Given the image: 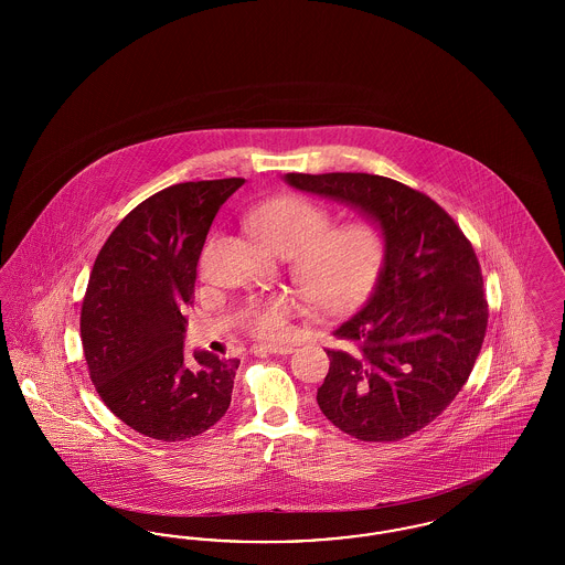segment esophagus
I'll list each match as a JSON object with an SVG mask.
<instances>
[{
	"label": "esophagus",
	"instance_id": "1",
	"mask_svg": "<svg viewBox=\"0 0 565 565\" xmlns=\"http://www.w3.org/2000/svg\"><path fill=\"white\" fill-rule=\"evenodd\" d=\"M290 351H292L290 345H256L254 348V353H281V355H286Z\"/></svg>",
	"mask_w": 565,
	"mask_h": 565
}]
</instances>
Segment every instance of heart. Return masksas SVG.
<instances>
[{"mask_svg":"<svg viewBox=\"0 0 565 565\" xmlns=\"http://www.w3.org/2000/svg\"><path fill=\"white\" fill-rule=\"evenodd\" d=\"M330 215L318 203L286 194L249 215V231L275 254L296 256L295 279L323 309H343L366 292L379 260V235L369 222L324 231ZM298 311L295 298L273 296L249 311V330L265 341H284Z\"/></svg>","mask_w":565,"mask_h":565,"instance_id":"heart-1","label":"heart"}]
</instances>
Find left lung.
Returning a JSON list of instances; mask_svg holds the SVG:
<instances>
[{"label": "left lung", "instance_id": "8db88e82", "mask_svg": "<svg viewBox=\"0 0 565 565\" xmlns=\"http://www.w3.org/2000/svg\"><path fill=\"white\" fill-rule=\"evenodd\" d=\"M286 184L366 215L383 239L375 286L332 334L318 404L366 443L401 440L434 422L472 373L487 330L477 254L424 192L371 173H286Z\"/></svg>", "mask_w": 565, "mask_h": 565}]
</instances>
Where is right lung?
I'll return each instance as SVG.
<instances>
[{
	"mask_svg": "<svg viewBox=\"0 0 565 565\" xmlns=\"http://www.w3.org/2000/svg\"><path fill=\"white\" fill-rule=\"evenodd\" d=\"M243 178L184 182L139 203L97 254L82 300L90 381L129 428L180 443L210 430L231 404L237 358L184 351L196 263L210 226Z\"/></svg>",
	"mask_w": 565,
	"mask_h": 565,
	"instance_id": "add662e5",
	"label": "right lung"
}]
</instances>
